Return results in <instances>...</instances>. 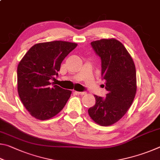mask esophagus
<instances>
[{"instance_id": "obj_1", "label": "esophagus", "mask_w": 160, "mask_h": 160, "mask_svg": "<svg viewBox=\"0 0 160 160\" xmlns=\"http://www.w3.org/2000/svg\"><path fill=\"white\" fill-rule=\"evenodd\" d=\"M77 94H80V95H85V94H87L86 92H75Z\"/></svg>"}]
</instances>
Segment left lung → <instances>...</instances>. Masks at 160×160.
Returning a JSON list of instances; mask_svg holds the SVG:
<instances>
[{"instance_id": "left-lung-1", "label": "left lung", "mask_w": 160, "mask_h": 160, "mask_svg": "<svg viewBox=\"0 0 160 160\" xmlns=\"http://www.w3.org/2000/svg\"><path fill=\"white\" fill-rule=\"evenodd\" d=\"M102 60V75L107 90L106 98L94 95L95 104L88 109L90 118L102 126L113 125L128 112L137 90L133 60L117 39H102L91 42Z\"/></svg>"}]
</instances>
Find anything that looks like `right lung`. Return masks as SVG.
Wrapping results in <instances>:
<instances>
[{"instance_id": "1", "label": "right lung", "mask_w": 160, "mask_h": 160, "mask_svg": "<svg viewBox=\"0 0 160 160\" xmlns=\"http://www.w3.org/2000/svg\"><path fill=\"white\" fill-rule=\"evenodd\" d=\"M76 43L53 41L34 44L18 66V92L22 103L32 116L44 121L63 109L72 92L51 82L61 64Z\"/></svg>"}]
</instances>
